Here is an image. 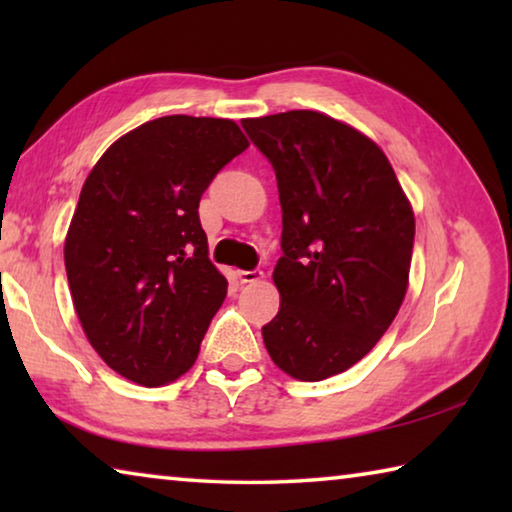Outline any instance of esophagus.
I'll return each instance as SVG.
<instances>
[{
  "label": "esophagus",
  "instance_id": "1",
  "mask_svg": "<svg viewBox=\"0 0 512 512\" xmlns=\"http://www.w3.org/2000/svg\"><path fill=\"white\" fill-rule=\"evenodd\" d=\"M237 277L241 284H253V282H259L264 277V271H259V268H255V271H237Z\"/></svg>",
  "mask_w": 512,
  "mask_h": 512
}]
</instances>
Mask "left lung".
<instances>
[{"label": "left lung", "instance_id": "8db88e82", "mask_svg": "<svg viewBox=\"0 0 512 512\" xmlns=\"http://www.w3.org/2000/svg\"><path fill=\"white\" fill-rule=\"evenodd\" d=\"M273 164L282 205L280 311L262 327L277 368L339 375L391 327L409 287L415 219L391 162L343 121L289 110L241 121Z\"/></svg>", "mask_w": 512, "mask_h": 512}]
</instances>
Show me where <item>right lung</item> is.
Returning <instances> with one entry per match:
<instances>
[{"mask_svg": "<svg viewBox=\"0 0 512 512\" xmlns=\"http://www.w3.org/2000/svg\"><path fill=\"white\" fill-rule=\"evenodd\" d=\"M248 140L232 119L137 126L94 164L65 239V271L99 357L140 386L194 366L228 280L207 257L198 203Z\"/></svg>", "mask_w": 512, "mask_h": 512, "instance_id": "obj_1", "label": "right lung"}]
</instances>
